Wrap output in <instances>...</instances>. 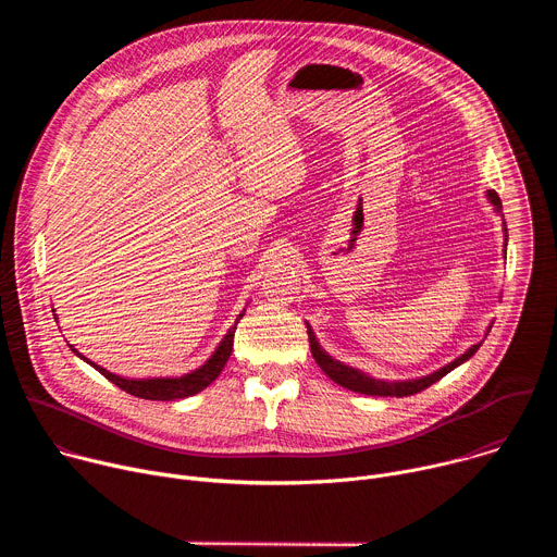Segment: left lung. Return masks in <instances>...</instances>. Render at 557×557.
<instances>
[{"label":"left lung","mask_w":557,"mask_h":557,"mask_svg":"<svg viewBox=\"0 0 557 557\" xmlns=\"http://www.w3.org/2000/svg\"><path fill=\"white\" fill-rule=\"evenodd\" d=\"M487 198H490V202L496 207V211L503 209L500 198H498V194H496L494 189L487 191ZM308 339H310V352H312L317 366H320V368L324 370V374H326L329 379H333V381L339 383L342 387H348V389H352V392L368 394V396H410V394H417V392L430 387L432 383H436L438 379H443V376H445L447 372H451L456 366L465 363L469 357H473L475 350L481 348V344L471 346L465 355H460L458 359H454V361L447 363L445 368H441V370H436V372H432V374H428V376H421V379H412V381H381V379H372V376H368L366 372H359V370H355V368H350V366H346V363L333 359L331 355H326V352L320 348V344H317V337H314V333L310 331V326H308Z\"/></svg>","instance_id":"obj_1"}]
</instances>
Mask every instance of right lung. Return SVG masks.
Wrapping results in <instances>:
<instances>
[{
	"mask_svg": "<svg viewBox=\"0 0 557 557\" xmlns=\"http://www.w3.org/2000/svg\"><path fill=\"white\" fill-rule=\"evenodd\" d=\"M243 314L237 317L235 320V326L237 322L243 320ZM235 326L228 329V333L224 335V339L220 342V346L215 348V352L194 372L189 374H183V376H165V379H125V376H119L101 366H97L95 361L86 359L82 352H76L72 346V352H76L78 357H82L84 361H88L92 368H97L108 381H112L114 385H119L121 389H125L127 394H134L138 396V399H147V401H174V399H185V396H191V394H198L200 389H205L209 383H213L218 379V374L222 372L224 363L228 361L231 357V350H233V335H235Z\"/></svg>",
	"mask_w": 557,
	"mask_h": 557,
	"instance_id": "add662e5",
	"label": "right lung"
}]
</instances>
